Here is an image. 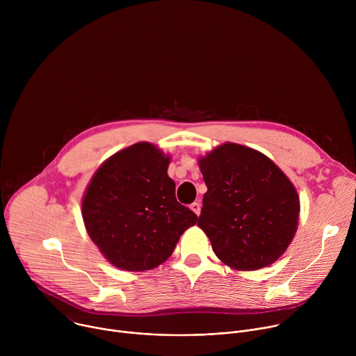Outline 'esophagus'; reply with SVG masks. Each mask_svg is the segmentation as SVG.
Instances as JSON below:
<instances>
[{
  "label": "esophagus",
  "mask_w": 356,
  "mask_h": 356,
  "mask_svg": "<svg viewBox=\"0 0 356 356\" xmlns=\"http://www.w3.org/2000/svg\"><path fill=\"white\" fill-rule=\"evenodd\" d=\"M190 209L197 214V216H200V213H201V204H200V202H193V204L190 206Z\"/></svg>",
  "instance_id": "1"
}]
</instances>
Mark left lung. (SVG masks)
<instances>
[{
  "instance_id": "left-lung-1",
  "label": "left lung",
  "mask_w": 356,
  "mask_h": 356,
  "mask_svg": "<svg viewBox=\"0 0 356 356\" xmlns=\"http://www.w3.org/2000/svg\"><path fill=\"white\" fill-rule=\"evenodd\" d=\"M207 193L197 225L220 261L257 270L277 261L291 242L300 200L287 176L261 152L224 143L198 161Z\"/></svg>"
}]
</instances>
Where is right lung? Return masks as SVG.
Here are the masks:
<instances>
[{"label": "right lung", "instance_id": "1", "mask_svg": "<svg viewBox=\"0 0 356 356\" xmlns=\"http://www.w3.org/2000/svg\"><path fill=\"white\" fill-rule=\"evenodd\" d=\"M169 162L161 149L139 142L101 165L86 190V229L108 262L122 270L163 264L198 220L176 200Z\"/></svg>", "mask_w": 356, "mask_h": 356}]
</instances>
